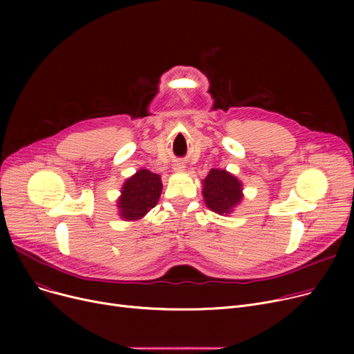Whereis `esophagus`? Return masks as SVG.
I'll return each instance as SVG.
<instances>
[{"label":"esophagus","instance_id":"obj_1","mask_svg":"<svg viewBox=\"0 0 354 354\" xmlns=\"http://www.w3.org/2000/svg\"><path fill=\"white\" fill-rule=\"evenodd\" d=\"M185 167H187V166H185V163L183 162H176L175 165H174V169L175 171H178V172H182V171H185Z\"/></svg>","mask_w":354,"mask_h":354}]
</instances>
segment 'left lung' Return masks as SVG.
Here are the masks:
<instances>
[{
    "instance_id": "obj_1",
    "label": "left lung",
    "mask_w": 354,
    "mask_h": 354,
    "mask_svg": "<svg viewBox=\"0 0 354 354\" xmlns=\"http://www.w3.org/2000/svg\"><path fill=\"white\" fill-rule=\"evenodd\" d=\"M243 185L227 171L211 169L203 179L202 194L209 209L216 214H230L243 199Z\"/></svg>"
}]
</instances>
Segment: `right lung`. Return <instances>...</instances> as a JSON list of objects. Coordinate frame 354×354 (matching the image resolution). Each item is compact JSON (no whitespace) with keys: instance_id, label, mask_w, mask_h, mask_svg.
I'll list each match as a JSON object with an SVG mask.
<instances>
[{"instance_id":"add662e5","label":"right lung","mask_w":354,"mask_h":354,"mask_svg":"<svg viewBox=\"0 0 354 354\" xmlns=\"http://www.w3.org/2000/svg\"><path fill=\"white\" fill-rule=\"evenodd\" d=\"M160 192V176L152 174L151 171L140 169L123 185L122 196L119 199L120 216L126 221H135L145 216L149 211L155 208Z\"/></svg>"}]
</instances>
